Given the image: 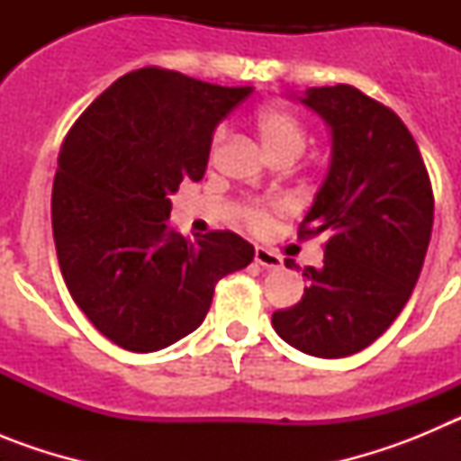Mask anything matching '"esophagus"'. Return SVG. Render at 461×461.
Instances as JSON below:
<instances>
[{
	"instance_id": "1",
	"label": "esophagus",
	"mask_w": 461,
	"mask_h": 461,
	"mask_svg": "<svg viewBox=\"0 0 461 461\" xmlns=\"http://www.w3.org/2000/svg\"><path fill=\"white\" fill-rule=\"evenodd\" d=\"M254 260L258 263L260 267H266V270H279V267H281L279 256H276L275 251L266 249V247H256Z\"/></svg>"
}]
</instances>
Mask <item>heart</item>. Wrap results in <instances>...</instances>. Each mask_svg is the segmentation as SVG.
I'll return each mask as SVG.
<instances>
[{
	"label": "heart",
	"instance_id": "heart-1",
	"mask_svg": "<svg viewBox=\"0 0 461 461\" xmlns=\"http://www.w3.org/2000/svg\"><path fill=\"white\" fill-rule=\"evenodd\" d=\"M254 126L260 145L266 148L270 157H279V154L300 157L304 145H307V131H304L303 122L284 108L258 110L254 117ZM223 140H226V126H219L212 136V152H217ZM244 217L254 228H263L267 223V212L260 210V207H247Z\"/></svg>",
	"mask_w": 461,
	"mask_h": 461
}]
</instances>
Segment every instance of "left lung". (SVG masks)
Segmentation results:
<instances>
[{
	"label": "left lung",
	"instance_id": "1",
	"mask_svg": "<svg viewBox=\"0 0 461 461\" xmlns=\"http://www.w3.org/2000/svg\"><path fill=\"white\" fill-rule=\"evenodd\" d=\"M300 101L330 126L332 157L297 235L328 242L323 266L304 267L303 300L272 313V325L297 351L346 357L376 341L409 303L429 247L434 194L393 110L351 85L309 87Z\"/></svg>",
	"mask_w": 461,
	"mask_h": 461
}]
</instances>
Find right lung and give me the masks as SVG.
Instances as JSON below:
<instances>
[{"instance_id":"right-lung-1","label":"right lung","mask_w":461,"mask_h":461,"mask_svg":"<svg viewBox=\"0 0 461 461\" xmlns=\"http://www.w3.org/2000/svg\"><path fill=\"white\" fill-rule=\"evenodd\" d=\"M254 87L145 67L76 120L57 158L52 235L67 288L101 335L152 353L194 332L221 276L254 260L230 230L185 238L170 194L203 180L212 133Z\"/></svg>"}]
</instances>
